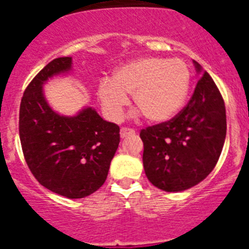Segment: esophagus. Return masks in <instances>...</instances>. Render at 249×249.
Wrapping results in <instances>:
<instances>
[{
    "instance_id": "1",
    "label": "esophagus",
    "mask_w": 249,
    "mask_h": 249,
    "mask_svg": "<svg viewBox=\"0 0 249 249\" xmlns=\"http://www.w3.org/2000/svg\"><path fill=\"white\" fill-rule=\"evenodd\" d=\"M136 132L135 129H132V128H127V127H122L120 131V135H121V138H124L127 137V136H132V135H135Z\"/></svg>"
}]
</instances>
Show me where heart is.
I'll return each instance as SVG.
<instances>
[{"label":"heart","instance_id":"b5f03b06","mask_svg":"<svg viewBox=\"0 0 249 249\" xmlns=\"http://www.w3.org/2000/svg\"><path fill=\"white\" fill-rule=\"evenodd\" d=\"M192 83L190 66L181 58L142 57L116 68L101 81L97 96L111 120L122 117L132 94L133 103L151 122H166L183 108Z\"/></svg>","mask_w":249,"mask_h":249}]
</instances>
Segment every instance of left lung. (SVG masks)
<instances>
[{"mask_svg":"<svg viewBox=\"0 0 249 249\" xmlns=\"http://www.w3.org/2000/svg\"><path fill=\"white\" fill-rule=\"evenodd\" d=\"M193 63L202 77L190 102L172 120L140 133L147 178L166 192H181L203 181L218 162L226 140L221 92L201 65Z\"/></svg>","mask_w":249,"mask_h":249,"instance_id":"left-lung-1","label":"left lung"}]
</instances>
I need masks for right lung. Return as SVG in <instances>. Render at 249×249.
I'll return each mask as SVG.
<instances>
[{"instance_id":"obj_1","label":"right lung","mask_w":249,"mask_h":249,"mask_svg":"<svg viewBox=\"0 0 249 249\" xmlns=\"http://www.w3.org/2000/svg\"><path fill=\"white\" fill-rule=\"evenodd\" d=\"M71 68L72 57L54 58L31 81L19 106V140L39 183L67 198H83L105 183L120 143V127L92 107L71 117L51 108L43 85Z\"/></svg>"}]
</instances>
